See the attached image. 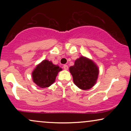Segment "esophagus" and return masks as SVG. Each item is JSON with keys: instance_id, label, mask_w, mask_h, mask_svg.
<instances>
[{"instance_id": "34e87169", "label": "esophagus", "mask_w": 131, "mask_h": 131, "mask_svg": "<svg viewBox=\"0 0 131 131\" xmlns=\"http://www.w3.org/2000/svg\"><path fill=\"white\" fill-rule=\"evenodd\" d=\"M63 68H64V70H67L68 69V66L67 65V64H64V65H63Z\"/></svg>"}]
</instances>
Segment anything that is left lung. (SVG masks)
Masks as SVG:
<instances>
[{
    "label": "left lung",
    "mask_w": 131,
    "mask_h": 131,
    "mask_svg": "<svg viewBox=\"0 0 131 131\" xmlns=\"http://www.w3.org/2000/svg\"><path fill=\"white\" fill-rule=\"evenodd\" d=\"M73 82L81 89L88 90L95 84L99 70L97 64L91 60L81 56L70 67Z\"/></svg>",
    "instance_id": "obj_1"
}]
</instances>
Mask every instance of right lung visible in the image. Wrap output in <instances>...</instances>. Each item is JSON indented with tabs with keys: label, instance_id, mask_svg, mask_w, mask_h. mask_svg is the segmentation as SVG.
Here are the masks:
<instances>
[{
	"label": "right lung",
	"instance_id": "1",
	"mask_svg": "<svg viewBox=\"0 0 131 131\" xmlns=\"http://www.w3.org/2000/svg\"><path fill=\"white\" fill-rule=\"evenodd\" d=\"M62 70L52 61L44 60L37 64L32 73L33 82L40 88L50 86L55 82L58 72Z\"/></svg>",
	"mask_w": 131,
	"mask_h": 131
}]
</instances>
